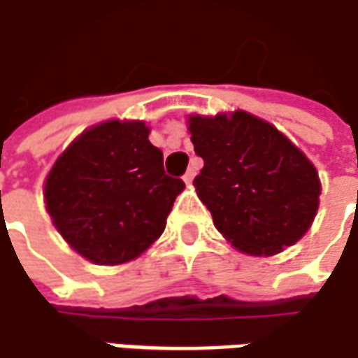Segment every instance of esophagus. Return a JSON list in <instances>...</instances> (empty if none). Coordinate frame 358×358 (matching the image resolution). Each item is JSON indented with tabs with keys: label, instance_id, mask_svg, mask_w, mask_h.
I'll return each instance as SVG.
<instances>
[{
	"label": "esophagus",
	"instance_id": "esophagus-1",
	"mask_svg": "<svg viewBox=\"0 0 358 358\" xmlns=\"http://www.w3.org/2000/svg\"><path fill=\"white\" fill-rule=\"evenodd\" d=\"M194 176H196V170L188 169V172H186V174H184L182 178H184V182H186V184H192V180H194Z\"/></svg>",
	"mask_w": 358,
	"mask_h": 358
}]
</instances>
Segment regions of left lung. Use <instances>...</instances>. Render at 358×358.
<instances>
[{
  "mask_svg": "<svg viewBox=\"0 0 358 358\" xmlns=\"http://www.w3.org/2000/svg\"><path fill=\"white\" fill-rule=\"evenodd\" d=\"M203 169L194 178L220 233L247 255H276L310 229L320 199L313 164L271 123L233 115L189 117Z\"/></svg>",
  "mask_w": 358,
  "mask_h": 358,
  "instance_id": "1",
  "label": "left lung"
}]
</instances>
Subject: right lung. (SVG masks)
Wrapping results in <instances>:
<instances>
[{"instance_id": "right-lung-1", "label": "right lung", "mask_w": 358, "mask_h": 358, "mask_svg": "<svg viewBox=\"0 0 358 358\" xmlns=\"http://www.w3.org/2000/svg\"><path fill=\"white\" fill-rule=\"evenodd\" d=\"M184 182L164 172L162 150L143 121H108L82 133L55 162L46 210L60 235L87 261L119 264L164 231Z\"/></svg>"}]
</instances>
